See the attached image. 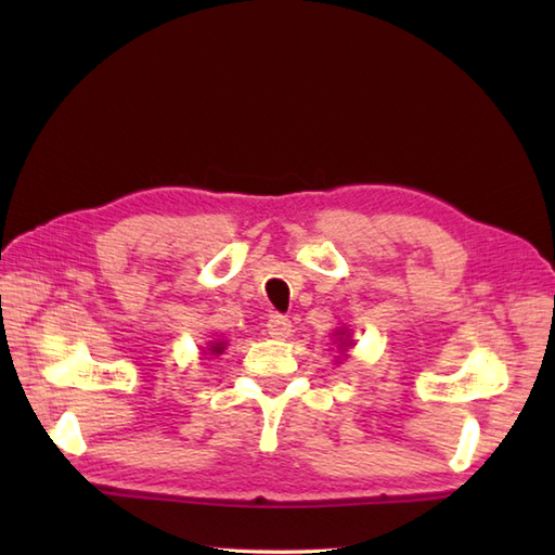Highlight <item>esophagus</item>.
Instances as JSON below:
<instances>
[{
	"mask_svg": "<svg viewBox=\"0 0 555 555\" xmlns=\"http://www.w3.org/2000/svg\"><path fill=\"white\" fill-rule=\"evenodd\" d=\"M267 332H269V336H274V338H279V340H284V338H288V336H291V320H288V317H284V314H274V317H269V322H267Z\"/></svg>",
	"mask_w": 555,
	"mask_h": 555,
	"instance_id": "esophagus-1",
	"label": "esophagus"
}]
</instances>
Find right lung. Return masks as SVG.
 Masks as SVG:
<instances>
[{
	"instance_id": "obj_1",
	"label": "right lung",
	"mask_w": 555,
	"mask_h": 555,
	"mask_svg": "<svg viewBox=\"0 0 555 555\" xmlns=\"http://www.w3.org/2000/svg\"><path fill=\"white\" fill-rule=\"evenodd\" d=\"M209 350H211V352H221V350H223V344H215Z\"/></svg>"
}]
</instances>
